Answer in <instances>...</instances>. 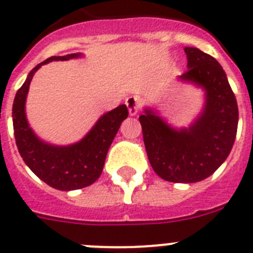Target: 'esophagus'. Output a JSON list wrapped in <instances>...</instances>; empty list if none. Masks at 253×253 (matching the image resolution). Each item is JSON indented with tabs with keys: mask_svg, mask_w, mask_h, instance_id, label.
Here are the masks:
<instances>
[{
	"mask_svg": "<svg viewBox=\"0 0 253 253\" xmlns=\"http://www.w3.org/2000/svg\"><path fill=\"white\" fill-rule=\"evenodd\" d=\"M125 104H126V106H128V110H129V114H130L131 116L137 115L138 111H139V100L135 97V96H130V97H128L126 99V101H125Z\"/></svg>",
	"mask_w": 253,
	"mask_h": 253,
	"instance_id": "obj_1",
	"label": "esophagus"
}]
</instances>
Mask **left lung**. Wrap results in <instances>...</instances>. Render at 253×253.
<instances>
[{
  "label": "left lung",
  "mask_w": 253,
  "mask_h": 253,
  "mask_svg": "<svg viewBox=\"0 0 253 253\" xmlns=\"http://www.w3.org/2000/svg\"><path fill=\"white\" fill-rule=\"evenodd\" d=\"M187 71L178 77L205 91L202 113L189 128L176 129L157 111L139 116L147 156L154 172L169 182L205 180L231 153L238 126L236 96L222 66L211 55L186 46Z\"/></svg>",
  "instance_id": "left-lung-1"
}]
</instances>
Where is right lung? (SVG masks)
I'll use <instances>...</instances> for the list:
<instances>
[{"label":"right lung","mask_w":253,"mask_h":253,"mask_svg":"<svg viewBox=\"0 0 253 253\" xmlns=\"http://www.w3.org/2000/svg\"><path fill=\"white\" fill-rule=\"evenodd\" d=\"M78 57H82L81 53L50 57L34 67L16 92L12 105L13 131L22 160L40 180L62 191L90 186L100 177L107 151L123 120L128 118L126 106L119 105L114 110L105 113L81 140L69 146H55L44 142L29 126L25 102L35 72L43 64L53 60H68Z\"/></svg>","instance_id":"1"}]
</instances>
